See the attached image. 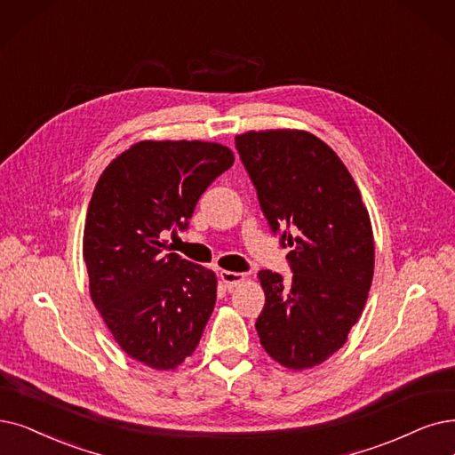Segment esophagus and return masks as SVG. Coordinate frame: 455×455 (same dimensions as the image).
Instances as JSON below:
<instances>
[{
  "label": "esophagus",
  "instance_id": "esophagus-1",
  "mask_svg": "<svg viewBox=\"0 0 455 455\" xmlns=\"http://www.w3.org/2000/svg\"><path fill=\"white\" fill-rule=\"evenodd\" d=\"M220 280L224 282V285L228 289H233L237 287L239 283H243L246 280V276L243 275V272H231V270H220Z\"/></svg>",
  "mask_w": 455,
  "mask_h": 455
}]
</instances>
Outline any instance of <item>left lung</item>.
<instances>
[{"label":"left lung","instance_id":"8db88e82","mask_svg":"<svg viewBox=\"0 0 455 455\" xmlns=\"http://www.w3.org/2000/svg\"><path fill=\"white\" fill-rule=\"evenodd\" d=\"M235 148L270 231L291 248V282L259 272V341L289 370L317 366L347 341L364 310L375 263L370 214L339 156L310 132H246Z\"/></svg>","mask_w":455,"mask_h":455}]
</instances>
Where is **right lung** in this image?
<instances>
[{"instance_id": "1", "label": "right lung", "mask_w": 455, "mask_h": 455, "mask_svg": "<svg viewBox=\"0 0 455 455\" xmlns=\"http://www.w3.org/2000/svg\"><path fill=\"white\" fill-rule=\"evenodd\" d=\"M233 153L209 141H140L102 172L91 196L84 261L89 293L119 347L173 370L197 347L216 302L214 272L166 244L185 231Z\"/></svg>"}]
</instances>
